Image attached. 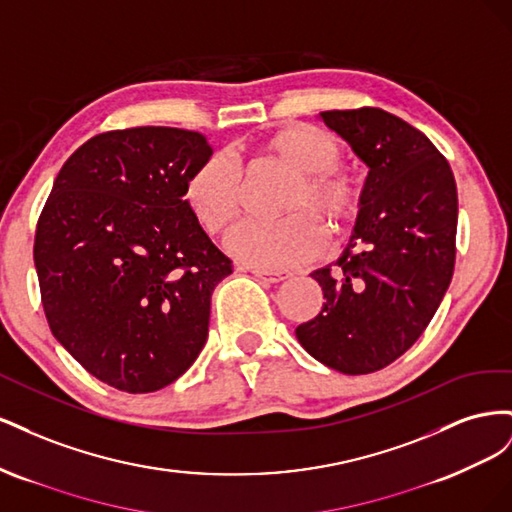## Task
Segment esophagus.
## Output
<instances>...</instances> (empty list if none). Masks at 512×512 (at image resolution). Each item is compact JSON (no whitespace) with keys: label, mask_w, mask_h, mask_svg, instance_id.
<instances>
[{"label":"esophagus","mask_w":512,"mask_h":512,"mask_svg":"<svg viewBox=\"0 0 512 512\" xmlns=\"http://www.w3.org/2000/svg\"><path fill=\"white\" fill-rule=\"evenodd\" d=\"M252 273L256 277H260V280L265 282H271V284H277V282H284L290 277L288 271H267V269H252Z\"/></svg>","instance_id":"esophagus-1"}]
</instances>
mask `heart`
I'll return each mask as SVG.
<instances>
[{"mask_svg":"<svg viewBox=\"0 0 512 512\" xmlns=\"http://www.w3.org/2000/svg\"><path fill=\"white\" fill-rule=\"evenodd\" d=\"M262 162L292 173L282 200V220H252L230 235V252L258 269H286L314 258L327 243L324 226L346 232L361 218L365 205V181L342 160L337 136L312 123H292L275 130L258 145ZM245 183L235 160L211 153L200 162L183 185L185 207L211 235L226 232L243 209Z\"/></svg>","mask_w":512,"mask_h":512,"instance_id":"heart-1","label":"heart"}]
</instances>
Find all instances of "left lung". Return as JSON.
I'll return each mask as SVG.
<instances>
[{
    "instance_id": "obj_1",
    "label": "left lung",
    "mask_w": 512,
    "mask_h": 512,
    "mask_svg": "<svg viewBox=\"0 0 512 512\" xmlns=\"http://www.w3.org/2000/svg\"><path fill=\"white\" fill-rule=\"evenodd\" d=\"M322 121L369 175L365 205L346 252L312 273L320 314L297 327L301 346L348 376L374 374L418 337L455 271L457 185L429 138L382 108L324 111Z\"/></svg>"
}]
</instances>
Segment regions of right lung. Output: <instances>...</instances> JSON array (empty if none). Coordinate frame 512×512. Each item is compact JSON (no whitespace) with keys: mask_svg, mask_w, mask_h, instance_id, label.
I'll use <instances>...</instances> for the list:
<instances>
[{"mask_svg":"<svg viewBox=\"0 0 512 512\" xmlns=\"http://www.w3.org/2000/svg\"><path fill=\"white\" fill-rule=\"evenodd\" d=\"M213 149L200 132L143 126L89 138L61 166L38 218L34 262L57 342L123 393H153L196 361L211 294L232 260L183 185Z\"/></svg>","mask_w":512,"mask_h":512,"instance_id":"obj_1","label":"right lung"}]
</instances>
